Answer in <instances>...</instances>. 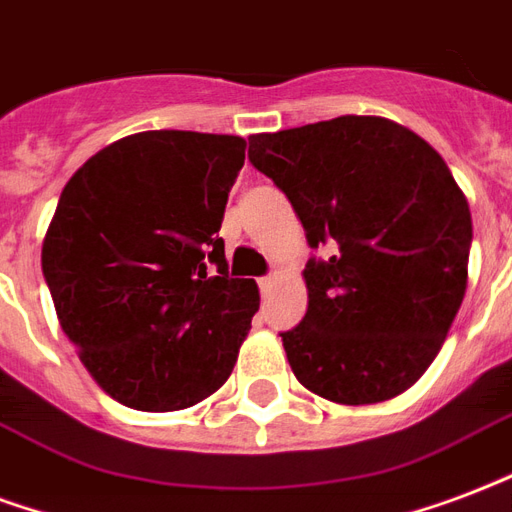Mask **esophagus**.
Returning <instances> with one entry per match:
<instances>
[{"mask_svg": "<svg viewBox=\"0 0 512 512\" xmlns=\"http://www.w3.org/2000/svg\"><path fill=\"white\" fill-rule=\"evenodd\" d=\"M275 283H278V275H275V272H270V275H264V278H259L261 294H270Z\"/></svg>", "mask_w": 512, "mask_h": 512, "instance_id": "esophagus-1", "label": "esophagus"}]
</instances>
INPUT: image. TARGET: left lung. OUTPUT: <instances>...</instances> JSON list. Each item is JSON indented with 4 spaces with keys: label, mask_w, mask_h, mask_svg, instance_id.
Returning a JSON list of instances; mask_svg holds the SVG:
<instances>
[{
    "label": "left lung",
    "mask_w": 512,
    "mask_h": 512,
    "mask_svg": "<svg viewBox=\"0 0 512 512\" xmlns=\"http://www.w3.org/2000/svg\"><path fill=\"white\" fill-rule=\"evenodd\" d=\"M248 159L283 191L307 245V313L280 332L305 388L340 405L407 391L467 291L472 215L451 169L416 132L378 115L253 134Z\"/></svg>",
    "instance_id": "obj_1"
}]
</instances>
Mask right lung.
Returning <instances> with one entry per match:
<instances>
[{
  "mask_svg": "<svg viewBox=\"0 0 512 512\" xmlns=\"http://www.w3.org/2000/svg\"><path fill=\"white\" fill-rule=\"evenodd\" d=\"M242 164L234 134L140 132L61 191L42 275L69 343L115 402L183 410L232 375L259 310L256 280L226 272L218 237Z\"/></svg>",
  "mask_w": 512,
  "mask_h": 512,
  "instance_id": "obj_1",
  "label": "right lung"
}]
</instances>
